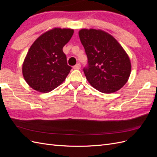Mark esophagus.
Here are the masks:
<instances>
[{
	"label": "esophagus",
	"instance_id": "esophagus-1",
	"mask_svg": "<svg viewBox=\"0 0 157 157\" xmlns=\"http://www.w3.org/2000/svg\"><path fill=\"white\" fill-rule=\"evenodd\" d=\"M73 68L75 69H79L80 68V63L76 64V65L74 66V67H73Z\"/></svg>",
	"mask_w": 157,
	"mask_h": 157
}]
</instances>
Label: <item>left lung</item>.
Masks as SVG:
<instances>
[{"mask_svg": "<svg viewBox=\"0 0 157 157\" xmlns=\"http://www.w3.org/2000/svg\"><path fill=\"white\" fill-rule=\"evenodd\" d=\"M78 35L88 58V67L83 71L89 83L105 94L124 86L132 67L129 57L118 42L100 29H82Z\"/></svg>", "mask_w": 157, "mask_h": 157, "instance_id": "obj_1", "label": "left lung"}]
</instances>
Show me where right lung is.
<instances>
[{
    "label": "right lung",
    "mask_w": 157,
    "mask_h": 157,
    "mask_svg": "<svg viewBox=\"0 0 157 157\" xmlns=\"http://www.w3.org/2000/svg\"><path fill=\"white\" fill-rule=\"evenodd\" d=\"M73 33L72 29L54 28L33 42L22 65L23 76L31 88L47 93L65 80L71 67L67 65L63 48Z\"/></svg>",
    "instance_id": "obj_1"
}]
</instances>
